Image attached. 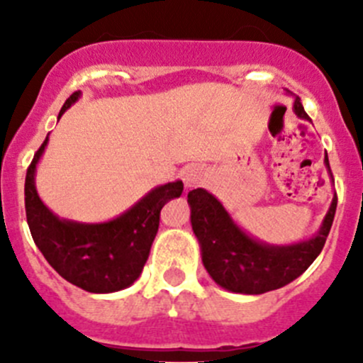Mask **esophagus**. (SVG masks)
<instances>
[{"mask_svg":"<svg viewBox=\"0 0 363 363\" xmlns=\"http://www.w3.org/2000/svg\"><path fill=\"white\" fill-rule=\"evenodd\" d=\"M181 179H182V182H184L186 188L191 189V188H196V186L202 184V182L205 181V174H203L202 168L193 167L191 164V167H186L184 170H182Z\"/></svg>","mask_w":363,"mask_h":363,"instance_id":"1","label":"esophagus"}]
</instances>
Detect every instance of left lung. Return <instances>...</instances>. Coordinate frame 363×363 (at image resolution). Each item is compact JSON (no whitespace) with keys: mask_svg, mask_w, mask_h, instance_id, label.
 Instances as JSON below:
<instances>
[{"mask_svg":"<svg viewBox=\"0 0 363 363\" xmlns=\"http://www.w3.org/2000/svg\"><path fill=\"white\" fill-rule=\"evenodd\" d=\"M294 111L300 119L311 121L298 96H295ZM325 167L334 181L327 155ZM188 203L191 207L193 232L199 239L202 262L208 276L219 286L233 294L259 295L286 286L302 276L318 258L334 223L337 195H334L316 235L284 246L262 242L244 232L223 203L207 189L196 188L189 191Z\"/></svg>","mask_w":363,"mask_h":363,"instance_id":"8db88e82","label":"left lung"}]
</instances>
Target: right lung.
I'll list each match as a JSON object with an SVG mask.
<instances>
[{
  "instance_id": "right-lung-1",
  "label": "right lung",
  "mask_w": 363,
  "mask_h": 363,
  "mask_svg": "<svg viewBox=\"0 0 363 363\" xmlns=\"http://www.w3.org/2000/svg\"><path fill=\"white\" fill-rule=\"evenodd\" d=\"M80 91L65 101L60 117L80 98ZM49 135L26 174V218L36 247L68 283L89 294H113L131 286L142 274L152 240L158 233L160 212L168 200L181 196L182 181L151 189L126 212L105 223H79L54 214L40 200L35 186L36 164Z\"/></svg>"
}]
</instances>
